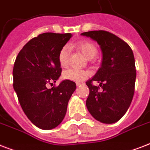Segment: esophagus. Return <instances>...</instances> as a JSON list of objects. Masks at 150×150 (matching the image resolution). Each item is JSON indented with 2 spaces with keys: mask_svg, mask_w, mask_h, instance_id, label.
<instances>
[{
  "mask_svg": "<svg viewBox=\"0 0 150 150\" xmlns=\"http://www.w3.org/2000/svg\"><path fill=\"white\" fill-rule=\"evenodd\" d=\"M82 84H84V83H83V82H76V86H79Z\"/></svg>",
  "mask_w": 150,
  "mask_h": 150,
  "instance_id": "34e87169",
  "label": "esophagus"
}]
</instances>
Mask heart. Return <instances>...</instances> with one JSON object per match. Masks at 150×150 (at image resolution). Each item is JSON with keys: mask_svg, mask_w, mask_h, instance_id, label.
<instances>
[{"mask_svg": "<svg viewBox=\"0 0 150 150\" xmlns=\"http://www.w3.org/2000/svg\"><path fill=\"white\" fill-rule=\"evenodd\" d=\"M75 47L82 52V54L88 60L94 58L96 55L97 50L93 43L89 41H81L75 44ZM69 57H70V48L68 46H64L61 48L59 52L58 61L60 65L62 68L68 67L69 63ZM89 71L84 70H78L71 68L64 71L63 77L67 80H70L73 82H82L89 76Z\"/></svg>", "mask_w": 150, "mask_h": 150, "instance_id": "1", "label": "heart"}]
</instances>
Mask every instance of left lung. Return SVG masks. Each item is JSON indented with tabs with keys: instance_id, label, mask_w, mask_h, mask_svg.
I'll return each instance as SVG.
<instances>
[{
	"instance_id": "obj_1",
	"label": "left lung",
	"mask_w": 150,
	"mask_h": 150,
	"mask_svg": "<svg viewBox=\"0 0 150 150\" xmlns=\"http://www.w3.org/2000/svg\"><path fill=\"white\" fill-rule=\"evenodd\" d=\"M96 41L102 53L101 65L86 82L89 94L86 107L101 123L113 124L125 115L134 95L136 70L132 50L127 43L109 32L99 30L81 33ZM97 81L102 89L93 86Z\"/></svg>"
}]
</instances>
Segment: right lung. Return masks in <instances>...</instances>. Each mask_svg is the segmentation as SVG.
Wrapping results in <instances>:
<instances>
[{
	"label": "right lung",
	"mask_w": 150,
	"mask_h": 150,
	"mask_svg": "<svg viewBox=\"0 0 150 150\" xmlns=\"http://www.w3.org/2000/svg\"><path fill=\"white\" fill-rule=\"evenodd\" d=\"M71 36V33L40 34L29 40L15 59L14 89L27 117L43 130L53 129L61 123L76 89L75 82L67 79L57 87L47 86L61 76L59 52Z\"/></svg>",
	"instance_id": "right-lung-1"
}]
</instances>
